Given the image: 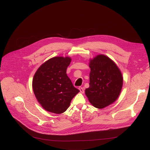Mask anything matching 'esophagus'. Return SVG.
<instances>
[{
    "instance_id": "34e87169",
    "label": "esophagus",
    "mask_w": 150,
    "mask_h": 150,
    "mask_svg": "<svg viewBox=\"0 0 150 150\" xmlns=\"http://www.w3.org/2000/svg\"><path fill=\"white\" fill-rule=\"evenodd\" d=\"M79 90H80V91L81 93H84V89L83 88H82V87H80L79 88Z\"/></svg>"
}]
</instances>
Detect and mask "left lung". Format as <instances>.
<instances>
[{"label":"left lung","instance_id":"8db88e82","mask_svg":"<svg viewBox=\"0 0 150 150\" xmlns=\"http://www.w3.org/2000/svg\"><path fill=\"white\" fill-rule=\"evenodd\" d=\"M90 83L85 93L90 103L98 109L104 108L117 99L123 86L121 71L115 63L104 54L90 59Z\"/></svg>","mask_w":150,"mask_h":150}]
</instances>
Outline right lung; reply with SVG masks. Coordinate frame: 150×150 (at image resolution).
Listing matches in <instances>:
<instances>
[{
    "mask_svg": "<svg viewBox=\"0 0 150 150\" xmlns=\"http://www.w3.org/2000/svg\"><path fill=\"white\" fill-rule=\"evenodd\" d=\"M70 57H56L38 68L32 83L35 97L46 111L61 114L69 107L72 98L80 92L66 74Z\"/></svg>",
    "mask_w": 150,
    "mask_h": 150,
    "instance_id": "right-lung-1",
    "label": "right lung"
}]
</instances>
